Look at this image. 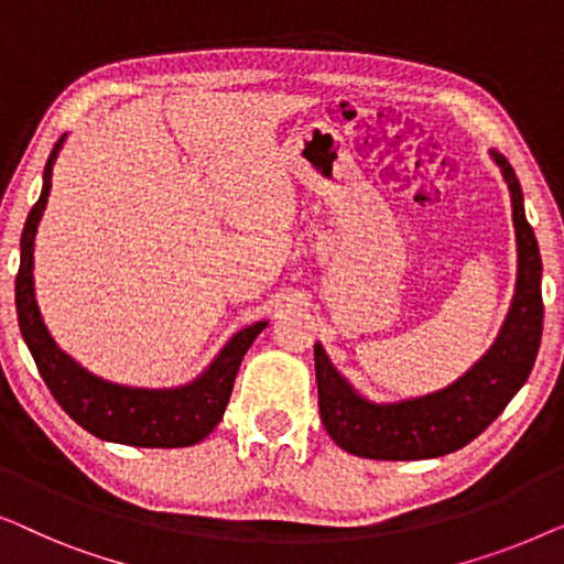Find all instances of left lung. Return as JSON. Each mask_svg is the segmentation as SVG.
Wrapping results in <instances>:
<instances>
[{"mask_svg": "<svg viewBox=\"0 0 564 564\" xmlns=\"http://www.w3.org/2000/svg\"><path fill=\"white\" fill-rule=\"evenodd\" d=\"M511 192L516 228V288L503 326L488 351L457 380L419 398L377 403L354 388L315 341L321 421L344 452L367 459H434L462 449L503 413L529 380L542 341V257L523 213V192L503 153L488 151Z\"/></svg>", "mask_w": 564, "mask_h": 564, "instance_id": "8db88e82", "label": "left lung"}]
</instances>
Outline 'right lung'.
Instances as JSON below:
<instances>
[{"label":"right lung","instance_id":"right-lung-1","mask_svg":"<svg viewBox=\"0 0 564 564\" xmlns=\"http://www.w3.org/2000/svg\"><path fill=\"white\" fill-rule=\"evenodd\" d=\"M66 135L58 138L43 169V189L30 210L20 238V272L14 280V303H18L20 334L33 354L37 372L48 384L58 405L102 442L126 446H149V449H176L192 446L210 436L218 426L234 390L238 367L269 321H257L246 326L223 344L210 365L195 380L174 384V388H133L105 380L61 349L53 341L48 326L43 323L41 307L35 300V234L48 205L51 176Z\"/></svg>","mask_w":564,"mask_h":564}]
</instances>
